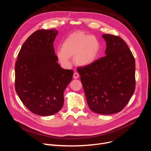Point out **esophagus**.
<instances>
[{"mask_svg":"<svg viewBox=\"0 0 151 151\" xmlns=\"http://www.w3.org/2000/svg\"><path fill=\"white\" fill-rule=\"evenodd\" d=\"M79 78V74L76 72L73 73V78L74 79H78Z\"/></svg>","mask_w":151,"mask_h":151,"instance_id":"34e87169","label":"esophagus"}]
</instances>
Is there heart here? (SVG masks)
<instances>
[{
    "mask_svg": "<svg viewBox=\"0 0 151 151\" xmlns=\"http://www.w3.org/2000/svg\"><path fill=\"white\" fill-rule=\"evenodd\" d=\"M101 52V44L95 36L84 32H75L69 35L57 49L56 55L64 65H69L70 57L80 66H87L96 61Z\"/></svg>",
    "mask_w": 151,
    "mask_h": 151,
    "instance_id": "b5f03b06",
    "label": "heart"
}]
</instances>
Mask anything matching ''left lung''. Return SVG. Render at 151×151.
Listing matches in <instances>:
<instances>
[{"mask_svg": "<svg viewBox=\"0 0 151 151\" xmlns=\"http://www.w3.org/2000/svg\"><path fill=\"white\" fill-rule=\"evenodd\" d=\"M106 42L104 57L77 68L87 102L93 112L110 115L122 111L135 88L134 57L123 39L103 35Z\"/></svg>", "mask_w": 151, "mask_h": 151, "instance_id": "obj_1", "label": "left lung"}]
</instances>
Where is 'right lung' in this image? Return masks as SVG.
Listing matches in <instances>:
<instances>
[{
	"instance_id": "1",
	"label": "right lung",
	"mask_w": 151,
	"mask_h": 151,
	"mask_svg": "<svg viewBox=\"0 0 151 151\" xmlns=\"http://www.w3.org/2000/svg\"><path fill=\"white\" fill-rule=\"evenodd\" d=\"M58 30L39 29L22 45L15 64V89L25 106L40 116L52 115L63 106L64 92L73 70L57 63L53 42Z\"/></svg>"
}]
</instances>
